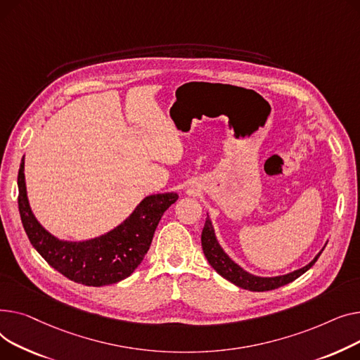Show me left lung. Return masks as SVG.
<instances>
[{
	"mask_svg": "<svg viewBox=\"0 0 360 360\" xmlns=\"http://www.w3.org/2000/svg\"><path fill=\"white\" fill-rule=\"evenodd\" d=\"M202 248L209 264L212 266L222 278H225L226 281L232 282L243 289H248L252 292H264V290L278 289L283 285L293 282L295 279H298L301 274H304L308 269L314 266V263L319 260L320 255L324 250L323 248L309 264H307L300 270H295L289 274H285V276H278V278H259V276H255V274H250L245 270H243L238 264H236L225 255L215 238L214 228L209 218H206V222L202 231Z\"/></svg>",
	"mask_w": 360,
	"mask_h": 360,
	"instance_id": "obj_1",
	"label": "left lung"
}]
</instances>
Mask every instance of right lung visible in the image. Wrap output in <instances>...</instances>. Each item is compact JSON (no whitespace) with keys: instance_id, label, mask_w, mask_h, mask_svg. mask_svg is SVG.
Listing matches in <instances>:
<instances>
[{"instance_id":"obj_1","label":"right lung","mask_w":360,"mask_h":360,"mask_svg":"<svg viewBox=\"0 0 360 360\" xmlns=\"http://www.w3.org/2000/svg\"><path fill=\"white\" fill-rule=\"evenodd\" d=\"M18 210L26 234L39 255L63 276L86 286H104L126 279L150 250L155 228L177 193L145 198L122 225L98 238L68 243L51 236L33 217L25 183V158L18 170Z\"/></svg>"}]
</instances>
